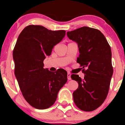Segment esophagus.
<instances>
[{"label":"esophagus","instance_id":"obj_1","mask_svg":"<svg viewBox=\"0 0 125 125\" xmlns=\"http://www.w3.org/2000/svg\"><path fill=\"white\" fill-rule=\"evenodd\" d=\"M71 73H68V74H67V78H68V80H71Z\"/></svg>","mask_w":125,"mask_h":125}]
</instances>
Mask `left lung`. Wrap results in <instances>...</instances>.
Wrapping results in <instances>:
<instances>
[{
    "mask_svg": "<svg viewBox=\"0 0 125 125\" xmlns=\"http://www.w3.org/2000/svg\"><path fill=\"white\" fill-rule=\"evenodd\" d=\"M67 36L78 44L77 62L85 74L83 79L78 74L71 75L78 83L73 100L81 110L91 112L104 103L108 94L113 73L110 47L103 33L95 28L83 27L68 32Z\"/></svg>",
    "mask_w": 125,
    "mask_h": 125,
    "instance_id": "1",
    "label": "left lung"
}]
</instances>
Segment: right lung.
I'll use <instances>...</instances> for the list:
<instances>
[{"instance_id":"right-lung-1","label":"right lung","mask_w":125,"mask_h":125,"mask_svg":"<svg viewBox=\"0 0 125 125\" xmlns=\"http://www.w3.org/2000/svg\"><path fill=\"white\" fill-rule=\"evenodd\" d=\"M65 31H51L42 25H30L22 31L13 49L15 75L27 102L37 109L49 108L55 102L60 89L67 82V72L44 69V60L62 40Z\"/></svg>"}]
</instances>
